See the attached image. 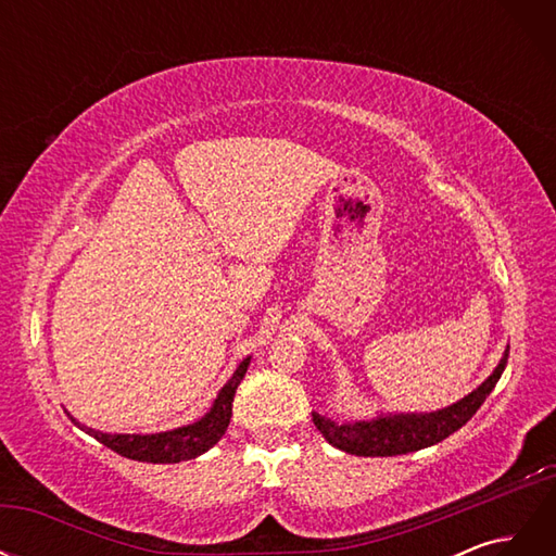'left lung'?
I'll use <instances>...</instances> for the list:
<instances>
[{
    "label": "left lung",
    "mask_w": 556,
    "mask_h": 556,
    "mask_svg": "<svg viewBox=\"0 0 556 556\" xmlns=\"http://www.w3.org/2000/svg\"><path fill=\"white\" fill-rule=\"evenodd\" d=\"M508 350L506 345L486 380L452 406L431 413H378L371 419H352V422H336L331 417L313 413V422L329 445L357 457H396V454L431 447L462 429L478 413L508 364Z\"/></svg>",
    "instance_id": "obj_1"
}]
</instances>
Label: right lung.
Listing matches in <instances>:
<instances>
[{"label":"right lung","mask_w":556,"mask_h":556,"mask_svg":"<svg viewBox=\"0 0 556 556\" xmlns=\"http://www.w3.org/2000/svg\"><path fill=\"white\" fill-rule=\"evenodd\" d=\"M248 366H250V357H245L237 366V371H233V376L225 382L223 390L217 392L211 410L204 417H199L197 422L178 427V429L160 431V433H106V431H97L92 427L80 425L72 413L66 415H70V419L78 429L92 435V439H97L102 445L111 447L113 452L123 454L127 459L146 462V464H178V462L197 459L199 454L208 452L225 435L231 419L233 394H237V387L241 384Z\"/></svg>","instance_id":"right-lung-1"}]
</instances>
